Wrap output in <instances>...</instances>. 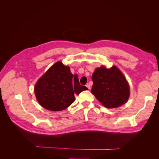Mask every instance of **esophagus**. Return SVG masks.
Returning <instances> with one entry per match:
<instances>
[{
	"instance_id": "1",
	"label": "esophagus",
	"mask_w": 159,
	"mask_h": 159,
	"mask_svg": "<svg viewBox=\"0 0 159 159\" xmlns=\"http://www.w3.org/2000/svg\"><path fill=\"white\" fill-rule=\"evenodd\" d=\"M86 87H87V88H88V89H91V86H90L89 84H87V85H86Z\"/></svg>"
}]
</instances>
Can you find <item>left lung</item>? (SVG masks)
Returning <instances> with one entry per match:
<instances>
[{"instance_id": "1", "label": "left lung", "mask_w": 159, "mask_h": 159, "mask_svg": "<svg viewBox=\"0 0 159 159\" xmlns=\"http://www.w3.org/2000/svg\"><path fill=\"white\" fill-rule=\"evenodd\" d=\"M91 89L95 98L107 108H117L125 103L130 96L129 84L116 66H102L92 74Z\"/></svg>"}]
</instances>
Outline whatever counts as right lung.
<instances>
[{
    "label": "right lung",
    "instance_id": "right-lung-1",
    "mask_svg": "<svg viewBox=\"0 0 159 159\" xmlns=\"http://www.w3.org/2000/svg\"><path fill=\"white\" fill-rule=\"evenodd\" d=\"M88 89L80 84L78 75L72 74L68 66L58 61L38 79L34 93L41 106L52 111H60L74 103V95Z\"/></svg>",
    "mask_w": 159,
    "mask_h": 159
}]
</instances>
